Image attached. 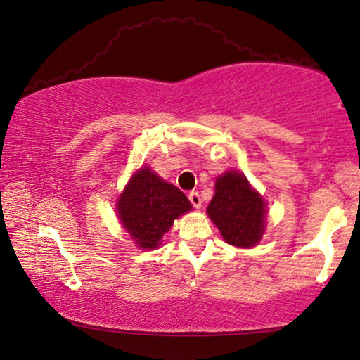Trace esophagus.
Segmentation results:
<instances>
[{"label":"esophagus","instance_id":"obj_1","mask_svg":"<svg viewBox=\"0 0 360 360\" xmlns=\"http://www.w3.org/2000/svg\"><path fill=\"white\" fill-rule=\"evenodd\" d=\"M188 199L189 202L193 203L194 208H200L202 207V199H200V194L198 191H191L188 194Z\"/></svg>","mask_w":360,"mask_h":360}]
</instances>
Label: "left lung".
Listing matches in <instances>:
<instances>
[{
    "label": "left lung",
    "mask_w": 360,
    "mask_h": 360,
    "mask_svg": "<svg viewBox=\"0 0 360 360\" xmlns=\"http://www.w3.org/2000/svg\"><path fill=\"white\" fill-rule=\"evenodd\" d=\"M207 213L232 246L252 248L262 240L266 205L238 171H227L218 177Z\"/></svg>",
    "instance_id": "1"
}]
</instances>
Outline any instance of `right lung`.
<instances>
[{
    "label": "right lung",
    "mask_w": 360,
    "mask_h": 360,
    "mask_svg": "<svg viewBox=\"0 0 360 360\" xmlns=\"http://www.w3.org/2000/svg\"><path fill=\"white\" fill-rule=\"evenodd\" d=\"M191 208L186 195L150 167H141L117 199L122 226L141 249H157L174 221Z\"/></svg>",
    "instance_id": "obj_1"
}]
</instances>
